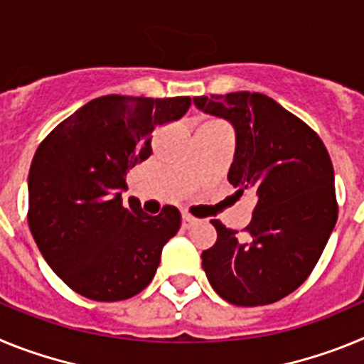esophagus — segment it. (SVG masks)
I'll use <instances>...</instances> for the list:
<instances>
[{
	"label": "esophagus",
	"mask_w": 364,
	"mask_h": 364,
	"mask_svg": "<svg viewBox=\"0 0 364 364\" xmlns=\"http://www.w3.org/2000/svg\"><path fill=\"white\" fill-rule=\"evenodd\" d=\"M195 224H198V218L191 217V215L184 213L182 215V228H186V230H189V228H193Z\"/></svg>",
	"instance_id": "1"
}]
</instances>
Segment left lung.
<instances>
[{"instance_id": "1", "label": "left lung", "mask_w": 364, "mask_h": 364, "mask_svg": "<svg viewBox=\"0 0 364 364\" xmlns=\"http://www.w3.org/2000/svg\"><path fill=\"white\" fill-rule=\"evenodd\" d=\"M237 134L228 173L237 193L257 197L244 235L211 220L217 242L202 252L213 290L237 306L290 295L315 268L337 222L333 166L319 134L260 92L193 98Z\"/></svg>"}]
</instances>
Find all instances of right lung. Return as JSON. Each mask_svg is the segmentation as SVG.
Here are the masks:
<instances>
[{"mask_svg": "<svg viewBox=\"0 0 364 364\" xmlns=\"http://www.w3.org/2000/svg\"><path fill=\"white\" fill-rule=\"evenodd\" d=\"M189 96L91 100L38 146L28 171V228L47 264L92 301L134 297L153 281L180 211L122 204L125 175L153 153L156 125L186 114Z\"/></svg>", "mask_w": 364, "mask_h": 364, "instance_id": "1", "label": "right lung"}]
</instances>
